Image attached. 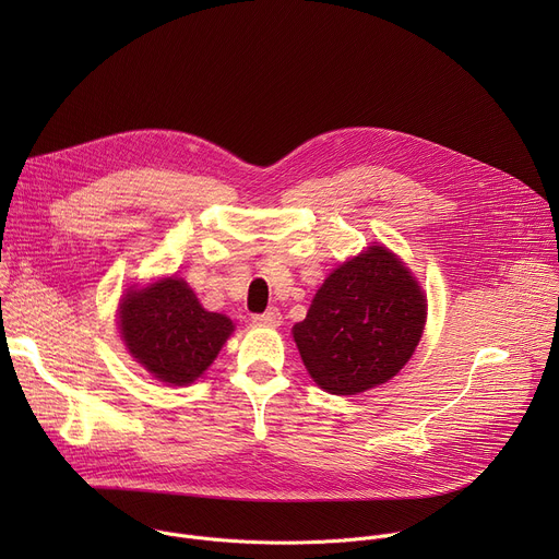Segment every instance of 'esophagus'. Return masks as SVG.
<instances>
[{
    "mask_svg": "<svg viewBox=\"0 0 559 559\" xmlns=\"http://www.w3.org/2000/svg\"><path fill=\"white\" fill-rule=\"evenodd\" d=\"M254 323L265 325V328H278L283 323V313L276 307H270L265 313L254 316Z\"/></svg>",
    "mask_w": 559,
    "mask_h": 559,
    "instance_id": "1",
    "label": "esophagus"
}]
</instances>
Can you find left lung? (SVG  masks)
<instances>
[{
    "mask_svg": "<svg viewBox=\"0 0 559 559\" xmlns=\"http://www.w3.org/2000/svg\"><path fill=\"white\" fill-rule=\"evenodd\" d=\"M427 298L412 270L384 246L338 265L292 334L313 382L356 395L391 380L414 356Z\"/></svg>",
    "mask_w": 559,
    "mask_h": 559,
    "instance_id": "1",
    "label": "left lung"
}]
</instances>
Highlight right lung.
Segmentation results:
<instances>
[{"instance_id":"1","label":"right lung","mask_w":559,"mask_h":559,"mask_svg":"<svg viewBox=\"0 0 559 559\" xmlns=\"http://www.w3.org/2000/svg\"><path fill=\"white\" fill-rule=\"evenodd\" d=\"M234 332L225 313L207 311L177 276L132 285L119 300V334L130 356L156 380L194 382Z\"/></svg>"}]
</instances>
